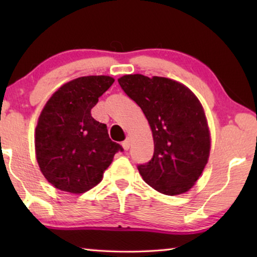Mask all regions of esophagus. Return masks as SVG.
<instances>
[{
  "label": "esophagus",
  "instance_id": "obj_1",
  "mask_svg": "<svg viewBox=\"0 0 257 257\" xmlns=\"http://www.w3.org/2000/svg\"><path fill=\"white\" fill-rule=\"evenodd\" d=\"M121 145H122L124 151H128L130 149V139L129 138L125 139V141L122 142V144H121Z\"/></svg>",
  "mask_w": 257,
  "mask_h": 257
}]
</instances>
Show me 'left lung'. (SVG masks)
Returning <instances> with one entry per match:
<instances>
[{
	"label": "left lung",
	"instance_id": "1",
	"mask_svg": "<svg viewBox=\"0 0 257 257\" xmlns=\"http://www.w3.org/2000/svg\"><path fill=\"white\" fill-rule=\"evenodd\" d=\"M124 93L144 112L154 141L153 158L138 165L143 179L161 194L193 188L210 158L211 133L205 111L188 87L165 77H120Z\"/></svg>",
	"mask_w": 257,
	"mask_h": 257
}]
</instances>
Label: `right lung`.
Returning a JSON list of instances; mask_svg holds the SVG:
<instances>
[{
	"label": "right lung",
	"instance_id": "obj_1",
	"mask_svg": "<svg viewBox=\"0 0 257 257\" xmlns=\"http://www.w3.org/2000/svg\"><path fill=\"white\" fill-rule=\"evenodd\" d=\"M113 82L110 76L76 78L56 89L43 107L35 129V154L54 188L71 194L92 189L122 151L108 137L106 124L90 114Z\"/></svg>",
	"mask_w": 257,
	"mask_h": 257
}]
</instances>
